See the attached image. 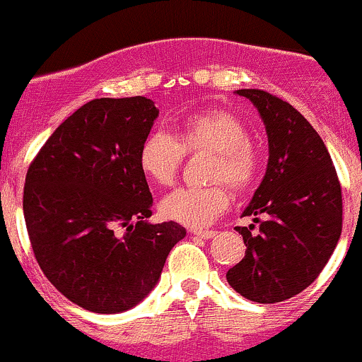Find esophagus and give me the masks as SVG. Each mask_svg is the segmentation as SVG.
Masks as SVG:
<instances>
[{"label": "esophagus", "mask_w": 362, "mask_h": 362, "mask_svg": "<svg viewBox=\"0 0 362 362\" xmlns=\"http://www.w3.org/2000/svg\"><path fill=\"white\" fill-rule=\"evenodd\" d=\"M216 234V230H193V235H197L200 239H213Z\"/></svg>", "instance_id": "esophagus-1"}]
</instances>
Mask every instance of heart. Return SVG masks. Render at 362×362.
I'll list each match as a JSON object with an SVG mask.
<instances>
[{"mask_svg":"<svg viewBox=\"0 0 362 362\" xmlns=\"http://www.w3.org/2000/svg\"><path fill=\"white\" fill-rule=\"evenodd\" d=\"M197 153L213 156L207 167V180L213 185L176 188L158 206L162 218L189 228L207 227L227 209V182L245 193L255 186L262 169V155L248 139L245 121L223 109L189 114L174 127L173 137L162 132L149 134L139 148V169L151 185L169 186L181 170L185 155Z\"/></svg>","mask_w":362,"mask_h":362,"instance_id":"b5f03b06","label":"heart"}]
</instances>
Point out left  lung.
I'll list each match as a JSON object with an SVG mask.
<instances>
[{
    "instance_id": "left-lung-1",
    "label": "left lung",
    "mask_w": 362,
    "mask_h": 362,
    "mask_svg": "<svg viewBox=\"0 0 362 362\" xmlns=\"http://www.w3.org/2000/svg\"><path fill=\"white\" fill-rule=\"evenodd\" d=\"M235 93L259 110L269 160L243 213L260 223L259 232H252L255 225L235 227L246 253L227 281L250 301L273 304L303 292L331 259L341 235V186L324 141L301 112L262 89Z\"/></svg>"
}]
</instances>
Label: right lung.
Wrapping results in <instances>:
<instances>
[{"instance_id":"1","label":"right lung","mask_w":362,"mask_h":362,"mask_svg":"<svg viewBox=\"0 0 362 362\" xmlns=\"http://www.w3.org/2000/svg\"><path fill=\"white\" fill-rule=\"evenodd\" d=\"M156 117L146 96L91 100L28 169L23 209L35 259L84 310L121 313L141 303L186 235L176 221H148L153 197L137 155Z\"/></svg>"}]
</instances>
